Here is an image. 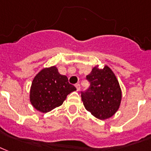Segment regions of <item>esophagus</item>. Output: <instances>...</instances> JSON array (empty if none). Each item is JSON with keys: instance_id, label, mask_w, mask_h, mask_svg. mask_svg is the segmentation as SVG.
Masks as SVG:
<instances>
[{"instance_id": "1", "label": "esophagus", "mask_w": 151, "mask_h": 151, "mask_svg": "<svg viewBox=\"0 0 151 151\" xmlns=\"http://www.w3.org/2000/svg\"><path fill=\"white\" fill-rule=\"evenodd\" d=\"M75 86H76V87L77 91H79V90H80V84H79V83H76V85H75Z\"/></svg>"}]
</instances>
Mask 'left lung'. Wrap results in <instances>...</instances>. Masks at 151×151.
Listing matches in <instances>:
<instances>
[{"label": "left lung", "instance_id": "obj_1", "mask_svg": "<svg viewBox=\"0 0 151 151\" xmlns=\"http://www.w3.org/2000/svg\"><path fill=\"white\" fill-rule=\"evenodd\" d=\"M91 86L81 93L84 107L99 120L113 116L118 110L122 99V92L115 74L108 66L93 68L86 76Z\"/></svg>", "mask_w": 151, "mask_h": 151}]
</instances>
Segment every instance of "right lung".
<instances>
[{"label": "right lung", "instance_id": "add662e5", "mask_svg": "<svg viewBox=\"0 0 151 151\" xmlns=\"http://www.w3.org/2000/svg\"><path fill=\"white\" fill-rule=\"evenodd\" d=\"M76 91L66 76L60 75L56 66L45 68L34 78L30 91V101L35 109L47 113L61 106L68 94Z\"/></svg>", "mask_w": 151, "mask_h": 151}]
</instances>
